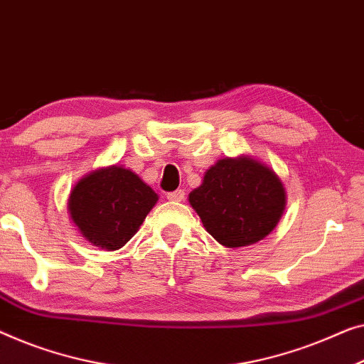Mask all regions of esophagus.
Here are the masks:
<instances>
[{"instance_id":"1","label":"esophagus","mask_w":364,"mask_h":364,"mask_svg":"<svg viewBox=\"0 0 364 364\" xmlns=\"http://www.w3.org/2000/svg\"><path fill=\"white\" fill-rule=\"evenodd\" d=\"M167 200H171V202H182L183 197H186V192L183 191H173V192H169L166 195Z\"/></svg>"}]
</instances>
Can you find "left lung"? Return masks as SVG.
I'll list each match as a JSON object with an SVG mask.
<instances>
[{"instance_id":"obj_1","label":"left lung","mask_w":364,"mask_h":364,"mask_svg":"<svg viewBox=\"0 0 364 364\" xmlns=\"http://www.w3.org/2000/svg\"><path fill=\"white\" fill-rule=\"evenodd\" d=\"M188 202L220 245L241 247L276 228L286 208V188L262 162L250 156L225 157L205 172Z\"/></svg>"}]
</instances>
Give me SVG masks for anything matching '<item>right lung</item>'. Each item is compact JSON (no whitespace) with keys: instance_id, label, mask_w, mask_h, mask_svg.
<instances>
[{"instance_id":"right-lung-1","label":"right lung","mask_w":364,"mask_h":364,"mask_svg":"<svg viewBox=\"0 0 364 364\" xmlns=\"http://www.w3.org/2000/svg\"><path fill=\"white\" fill-rule=\"evenodd\" d=\"M157 198L133 171L109 166L80 178L72 188L67 208L83 238L114 251L133 238Z\"/></svg>"}]
</instances>
